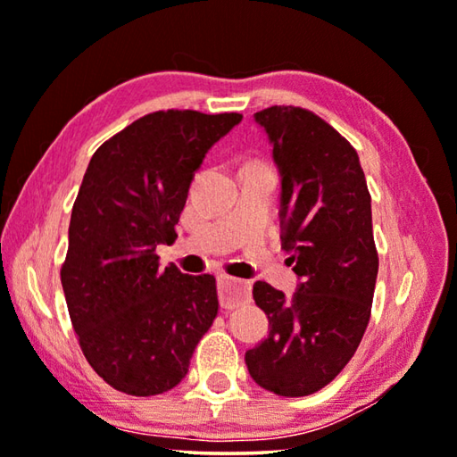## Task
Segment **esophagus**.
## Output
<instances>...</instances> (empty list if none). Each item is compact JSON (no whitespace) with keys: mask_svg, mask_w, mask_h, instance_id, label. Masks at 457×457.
<instances>
[{"mask_svg":"<svg viewBox=\"0 0 457 457\" xmlns=\"http://www.w3.org/2000/svg\"><path fill=\"white\" fill-rule=\"evenodd\" d=\"M217 291H220L221 308L234 310L237 305L250 299V283L231 278L228 275L217 277Z\"/></svg>","mask_w":457,"mask_h":457,"instance_id":"34e87169","label":"esophagus"}]
</instances>
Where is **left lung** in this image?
<instances>
[{
  "label": "left lung",
  "instance_id": "obj_1",
  "mask_svg": "<svg viewBox=\"0 0 457 457\" xmlns=\"http://www.w3.org/2000/svg\"><path fill=\"white\" fill-rule=\"evenodd\" d=\"M281 174V240L297 291L256 281L252 295L269 337L246 351L252 379L278 396H308L355 355L370 324L378 278L371 196L359 155L318 114L270 106L254 114Z\"/></svg>",
  "mask_w": 457,
  "mask_h": 457
}]
</instances>
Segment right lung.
<instances>
[{
  "label": "right lung",
  "instance_id": "add662e5",
  "mask_svg": "<svg viewBox=\"0 0 457 457\" xmlns=\"http://www.w3.org/2000/svg\"><path fill=\"white\" fill-rule=\"evenodd\" d=\"M242 114L158 111L92 155L73 203L61 285L81 351L114 390L155 396L179 386L217 316L213 275L162 269L205 154Z\"/></svg>",
  "mask_w": 457,
  "mask_h": 457
}]
</instances>
